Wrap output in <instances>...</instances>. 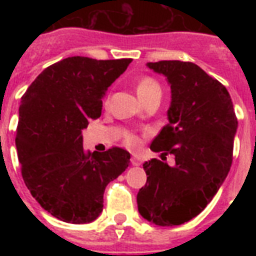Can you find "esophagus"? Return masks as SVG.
Returning <instances> with one entry per match:
<instances>
[{"label":"esophagus","mask_w":256,"mask_h":256,"mask_svg":"<svg viewBox=\"0 0 256 256\" xmlns=\"http://www.w3.org/2000/svg\"><path fill=\"white\" fill-rule=\"evenodd\" d=\"M132 164L134 166H140V158L138 156H132Z\"/></svg>","instance_id":"obj_1"}]
</instances>
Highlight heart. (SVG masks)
<instances>
[{"instance_id": "heart-1", "label": "heart", "mask_w": 256, "mask_h": 256, "mask_svg": "<svg viewBox=\"0 0 256 256\" xmlns=\"http://www.w3.org/2000/svg\"><path fill=\"white\" fill-rule=\"evenodd\" d=\"M156 90H160V84L156 81V80H152L150 77H144L142 78L140 82H138V85H136V94L140 96V100L144 98L146 96H148L150 92H156ZM128 142L132 146H136L138 144V140H136V136H128Z\"/></svg>"}]
</instances>
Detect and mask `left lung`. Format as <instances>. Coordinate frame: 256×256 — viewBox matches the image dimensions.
<instances>
[{
    "label": "left lung",
    "instance_id": "obj_1",
    "mask_svg": "<svg viewBox=\"0 0 256 256\" xmlns=\"http://www.w3.org/2000/svg\"><path fill=\"white\" fill-rule=\"evenodd\" d=\"M171 88L168 124L152 140V152L175 156V164L152 158L144 164L148 182L136 195L142 218L156 226H179L212 200L232 162L238 128L227 88L192 62H148Z\"/></svg>",
    "mask_w": 256,
    "mask_h": 256
}]
</instances>
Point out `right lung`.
Listing matches in <instances>:
<instances>
[{
	"label": "right lung",
	"instance_id": "obj_1",
	"mask_svg": "<svg viewBox=\"0 0 256 256\" xmlns=\"http://www.w3.org/2000/svg\"><path fill=\"white\" fill-rule=\"evenodd\" d=\"M130 62L65 58L46 68L21 98L16 148L22 178L42 208L60 220H96L108 182L130 166L124 148L86 154L82 146V130L100 118L102 98Z\"/></svg>",
	"mask_w": 256,
	"mask_h": 256
}]
</instances>
